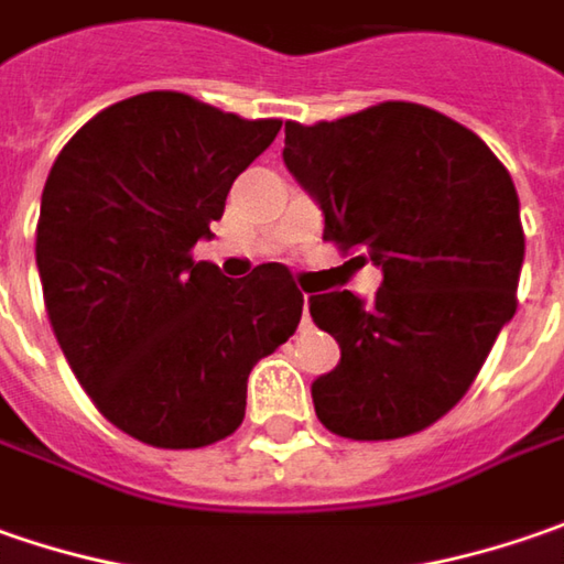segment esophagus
<instances>
[{
	"label": "esophagus",
	"instance_id": "esophagus-1",
	"mask_svg": "<svg viewBox=\"0 0 564 564\" xmlns=\"http://www.w3.org/2000/svg\"><path fill=\"white\" fill-rule=\"evenodd\" d=\"M303 306H306V312H303V328L308 330V325H312V322H308V293H303Z\"/></svg>",
	"mask_w": 564,
	"mask_h": 564
}]
</instances>
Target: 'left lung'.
<instances>
[{"label":"left lung","mask_w":564,"mask_h":564,"mask_svg":"<svg viewBox=\"0 0 564 564\" xmlns=\"http://www.w3.org/2000/svg\"><path fill=\"white\" fill-rule=\"evenodd\" d=\"M283 163L325 210V239L384 274L366 303L315 290L308 315L340 344L312 381L322 426L354 442L423 432L479 376L518 308L524 227L505 163L423 104L384 100L334 122H286Z\"/></svg>","instance_id":"obj_1"}]
</instances>
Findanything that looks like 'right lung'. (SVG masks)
Here are the masks:
<instances>
[{"mask_svg":"<svg viewBox=\"0 0 564 564\" xmlns=\"http://www.w3.org/2000/svg\"><path fill=\"white\" fill-rule=\"evenodd\" d=\"M281 132L180 90L119 100L68 138L37 220L43 303L87 398L154 448H205L246 416V381L303 318L286 264L230 281L192 249Z\"/></svg>","mask_w":564,"mask_h":564,"instance_id":"right-lung-1","label":"right lung"}]
</instances>
